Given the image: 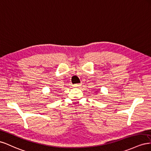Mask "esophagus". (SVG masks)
<instances>
[{"mask_svg": "<svg viewBox=\"0 0 151 151\" xmlns=\"http://www.w3.org/2000/svg\"><path fill=\"white\" fill-rule=\"evenodd\" d=\"M81 83H76V84L73 85V87H81Z\"/></svg>", "mask_w": 151, "mask_h": 151, "instance_id": "34e87169", "label": "esophagus"}]
</instances>
